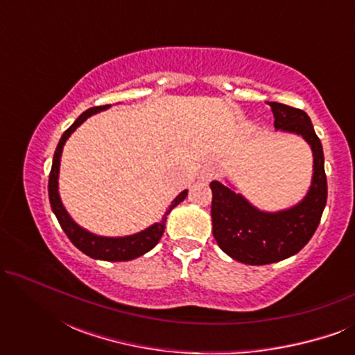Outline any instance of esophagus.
<instances>
[{"label":"esophagus","mask_w":355,"mask_h":355,"mask_svg":"<svg viewBox=\"0 0 355 355\" xmlns=\"http://www.w3.org/2000/svg\"><path fill=\"white\" fill-rule=\"evenodd\" d=\"M216 176H218V171H216V168H213V166H203L200 171H198V179L203 182H210Z\"/></svg>","instance_id":"obj_1"}]
</instances>
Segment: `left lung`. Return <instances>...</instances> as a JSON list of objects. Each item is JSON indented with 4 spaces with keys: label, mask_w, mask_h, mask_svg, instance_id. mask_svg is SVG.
Returning <instances> with one entry per match:
<instances>
[{
    "label": "left lung",
    "mask_w": 355,
    "mask_h": 355,
    "mask_svg": "<svg viewBox=\"0 0 355 355\" xmlns=\"http://www.w3.org/2000/svg\"><path fill=\"white\" fill-rule=\"evenodd\" d=\"M266 103L273 111L276 130L299 135L307 142L313 173L302 200L278 211L252 205L230 181H211L213 236L225 254L245 265L276 263L297 254L312 239L328 197L323 147L309 114L276 101Z\"/></svg>",
    "instance_id": "8db88e82"
}]
</instances>
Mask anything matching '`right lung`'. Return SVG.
<instances>
[{
  "mask_svg": "<svg viewBox=\"0 0 355 355\" xmlns=\"http://www.w3.org/2000/svg\"><path fill=\"white\" fill-rule=\"evenodd\" d=\"M111 105L106 106H95V108H90L82 113L79 118L74 121V124L71 125L69 129L62 134L60 139V144L55 150V157H53V164H51V173H50V181H48V196H50V205L51 210L55 213L58 221L62 227V231L66 232V236L69 237L72 244H74L80 252H84L85 255H89L90 259L95 260H105V261H129L137 259V257L147 254L148 250H152L155 245L158 244V241L162 239L164 232V225H166V216L171 213L174 207H178L184 198L187 197V189L182 191L179 196L171 202V205L164 213L162 220L158 223H153L145 230L134 232V234L129 236H118V237H110V236H98L90 232L85 227L72 220V216L67 213L66 207L62 205V200L60 197V166H61V155L62 148H64L66 140L71 137V134L79 128V125L94 116L100 111L108 110Z\"/></svg>",
  "mask_w": 355,
  "mask_h": 355,
  "instance_id": "right-lung-1",
  "label": "right lung"
}]
</instances>
